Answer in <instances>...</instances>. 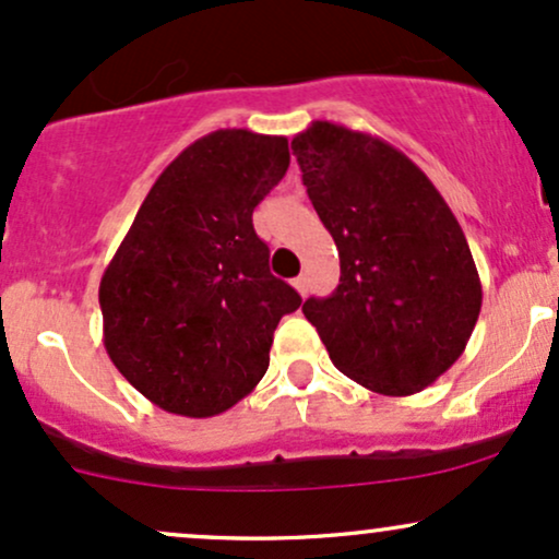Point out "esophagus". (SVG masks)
<instances>
[{
	"instance_id": "1",
	"label": "esophagus",
	"mask_w": 559,
	"mask_h": 559,
	"mask_svg": "<svg viewBox=\"0 0 559 559\" xmlns=\"http://www.w3.org/2000/svg\"><path fill=\"white\" fill-rule=\"evenodd\" d=\"M294 288H297L301 297H305V294H307V278H305V275H299V278H294Z\"/></svg>"
}]
</instances>
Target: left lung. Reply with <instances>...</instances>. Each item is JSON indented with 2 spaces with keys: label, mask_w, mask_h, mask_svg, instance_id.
Masks as SVG:
<instances>
[{
  "label": "left lung",
  "mask_w": 559,
  "mask_h": 559,
  "mask_svg": "<svg viewBox=\"0 0 559 559\" xmlns=\"http://www.w3.org/2000/svg\"><path fill=\"white\" fill-rule=\"evenodd\" d=\"M292 150L342 265L331 297L301 305L331 362L378 394L431 386L465 352L484 299L457 217L413 159L370 133L316 120Z\"/></svg>",
  "instance_id": "1"
}]
</instances>
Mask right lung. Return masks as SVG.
I'll list each match as a JSON object with an SVG mask.
<instances>
[{
	"label": "right lung",
	"mask_w": 559,
	"mask_h": 559,
	"mask_svg": "<svg viewBox=\"0 0 559 559\" xmlns=\"http://www.w3.org/2000/svg\"><path fill=\"white\" fill-rule=\"evenodd\" d=\"M288 168V141L223 128L159 173L99 284L105 349L157 407L213 418L271 362L301 297L267 267L254 207Z\"/></svg>",
	"instance_id": "1"
}]
</instances>
